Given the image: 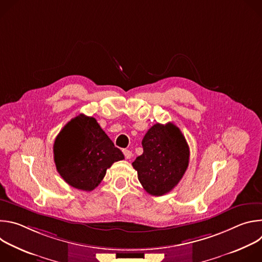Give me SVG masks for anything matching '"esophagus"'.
I'll use <instances>...</instances> for the list:
<instances>
[{
    "instance_id": "esophagus-1",
    "label": "esophagus",
    "mask_w": 262,
    "mask_h": 262,
    "mask_svg": "<svg viewBox=\"0 0 262 262\" xmlns=\"http://www.w3.org/2000/svg\"><path fill=\"white\" fill-rule=\"evenodd\" d=\"M123 155H124V157H125L126 160H129V159H132V157H133L132 151H129L128 149H124V150H123Z\"/></svg>"
}]
</instances>
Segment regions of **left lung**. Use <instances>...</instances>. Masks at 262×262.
<instances>
[{
    "instance_id": "obj_1",
    "label": "left lung",
    "mask_w": 262,
    "mask_h": 262,
    "mask_svg": "<svg viewBox=\"0 0 262 262\" xmlns=\"http://www.w3.org/2000/svg\"><path fill=\"white\" fill-rule=\"evenodd\" d=\"M143 155L133 163L144 190L163 196L178 184L189 166L190 148L180 129L173 123H157L142 140Z\"/></svg>"
}]
</instances>
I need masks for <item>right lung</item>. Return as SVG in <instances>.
<instances>
[{"label": "right lung", "instance_id": "right-lung-1", "mask_svg": "<svg viewBox=\"0 0 262 262\" xmlns=\"http://www.w3.org/2000/svg\"><path fill=\"white\" fill-rule=\"evenodd\" d=\"M123 159L96 119L84 114L72 118L54 143L57 171L72 188L82 191L94 190L106 169Z\"/></svg>", "mask_w": 262, "mask_h": 262}]
</instances>
